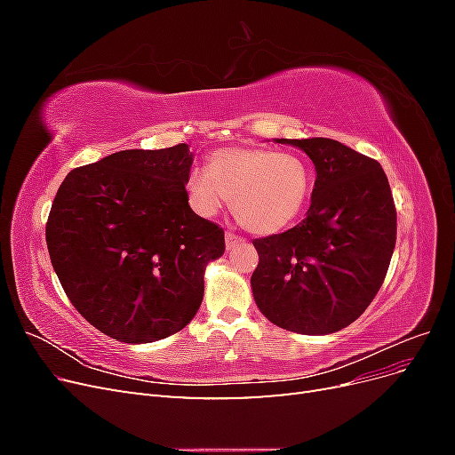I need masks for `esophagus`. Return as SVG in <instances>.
<instances>
[{
	"label": "esophagus",
	"mask_w": 455,
	"mask_h": 455,
	"mask_svg": "<svg viewBox=\"0 0 455 455\" xmlns=\"http://www.w3.org/2000/svg\"><path fill=\"white\" fill-rule=\"evenodd\" d=\"M239 243H243V237H239L237 233H233V231H228V233H226V246H228V251H231L233 246H237Z\"/></svg>",
	"instance_id": "obj_1"
}]
</instances>
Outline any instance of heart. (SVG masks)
<instances>
[{"instance_id": "b5f03b06", "label": "heart", "mask_w": 455, "mask_h": 455, "mask_svg": "<svg viewBox=\"0 0 455 455\" xmlns=\"http://www.w3.org/2000/svg\"><path fill=\"white\" fill-rule=\"evenodd\" d=\"M313 186L306 157L264 148H224L209 157V171L186 180L189 203L203 216H216L231 202L237 222L258 235L291 226Z\"/></svg>"}]
</instances>
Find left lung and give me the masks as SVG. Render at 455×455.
Returning <instances> with one entry per match:
<instances>
[{"mask_svg": "<svg viewBox=\"0 0 455 455\" xmlns=\"http://www.w3.org/2000/svg\"><path fill=\"white\" fill-rule=\"evenodd\" d=\"M304 149L316 180L307 216L254 239L259 311L298 334H330L366 311L387 275L396 209L381 164L332 139L277 140Z\"/></svg>", "mask_w": 455, "mask_h": 455, "instance_id": "8db88e82", "label": "left lung"}]
</instances>
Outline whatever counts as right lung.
Returning <instances> with one entry per match:
<instances>
[{
  "instance_id": "add662e5",
  "label": "right lung",
  "mask_w": 455,
  "mask_h": 455,
  "mask_svg": "<svg viewBox=\"0 0 455 455\" xmlns=\"http://www.w3.org/2000/svg\"><path fill=\"white\" fill-rule=\"evenodd\" d=\"M186 144L123 149L68 172L45 239L72 306L125 343L169 338L194 319L224 229L188 204Z\"/></svg>"
}]
</instances>
